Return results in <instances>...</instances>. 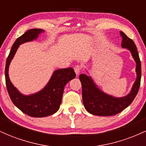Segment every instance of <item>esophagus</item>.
<instances>
[{
  "label": "esophagus",
  "mask_w": 146,
  "mask_h": 146,
  "mask_svg": "<svg viewBox=\"0 0 146 146\" xmlns=\"http://www.w3.org/2000/svg\"><path fill=\"white\" fill-rule=\"evenodd\" d=\"M81 69H82V67L80 66V65H76V66L74 67V70H75V73H76L77 75H78L80 74V71H81Z\"/></svg>",
  "instance_id": "34e87169"
}]
</instances>
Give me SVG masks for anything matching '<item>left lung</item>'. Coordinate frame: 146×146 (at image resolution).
Instances as JSON below:
<instances>
[{
	"label": "left lung",
	"mask_w": 146,
	"mask_h": 146,
	"mask_svg": "<svg viewBox=\"0 0 146 146\" xmlns=\"http://www.w3.org/2000/svg\"><path fill=\"white\" fill-rule=\"evenodd\" d=\"M123 38L121 46L127 48L131 52L132 56L137 64V80L133 84L131 91L126 96L117 98L107 95L100 90L90 77L80 74V80L82 87V100L84 106L88 113L100 116H112L119 113L132 103L139 89L141 66L136 45L132 39L124 33L120 31Z\"/></svg>",
	"instance_id": "left-lung-1"
}]
</instances>
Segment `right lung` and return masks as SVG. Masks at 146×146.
<instances>
[{"label": "right lung", "instance_id": "right-lung-1", "mask_svg": "<svg viewBox=\"0 0 146 146\" xmlns=\"http://www.w3.org/2000/svg\"><path fill=\"white\" fill-rule=\"evenodd\" d=\"M43 31L41 29H29L16 39L7 59L5 71L7 89L11 100L23 113L33 117H44L56 113L61 104L65 85L76 76L72 68L57 70L42 90L29 96L20 93L11 84L9 78L8 70L9 64L19 45L36 39L38 34Z\"/></svg>", "mask_w": 146, "mask_h": 146}]
</instances>
